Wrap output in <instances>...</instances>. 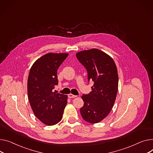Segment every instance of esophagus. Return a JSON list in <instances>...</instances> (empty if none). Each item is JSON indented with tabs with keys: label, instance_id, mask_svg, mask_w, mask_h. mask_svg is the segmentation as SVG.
<instances>
[{
	"label": "esophagus",
	"instance_id": "34e87169",
	"mask_svg": "<svg viewBox=\"0 0 153 153\" xmlns=\"http://www.w3.org/2000/svg\"><path fill=\"white\" fill-rule=\"evenodd\" d=\"M68 97H69V98H76V97H77V96H76V95H73V94H69V95H68Z\"/></svg>",
	"mask_w": 153,
	"mask_h": 153
}]
</instances>
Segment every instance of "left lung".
<instances>
[{
    "label": "left lung",
    "mask_w": 153,
    "mask_h": 153,
    "mask_svg": "<svg viewBox=\"0 0 153 153\" xmlns=\"http://www.w3.org/2000/svg\"><path fill=\"white\" fill-rule=\"evenodd\" d=\"M79 62L87 69L88 80L94 82L91 91L82 96L84 102L80 114L91 124L100 123L110 113L118 90V73L113 59L97 48L76 53Z\"/></svg>",
    "instance_id": "left-lung-1"
}]
</instances>
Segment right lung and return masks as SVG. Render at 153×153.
Returning <instances> with one entry per match:
<instances>
[{
  "label": "right lung",
  "instance_id": "add662e5",
  "mask_svg": "<svg viewBox=\"0 0 153 153\" xmlns=\"http://www.w3.org/2000/svg\"><path fill=\"white\" fill-rule=\"evenodd\" d=\"M68 53H47L33 65L27 79L29 103L37 118L45 125L53 126L62 120L68 96L56 94L57 70Z\"/></svg>",
  "mask_w": 153,
  "mask_h": 153
}]
</instances>
